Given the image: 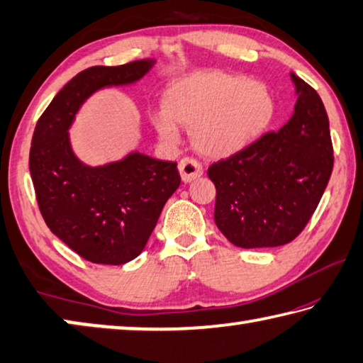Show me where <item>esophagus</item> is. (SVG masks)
<instances>
[{"label": "esophagus", "instance_id": "34e87169", "mask_svg": "<svg viewBox=\"0 0 363 363\" xmlns=\"http://www.w3.org/2000/svg\"><path fill=\"white\" fill-rule=\"evenodd\" d=\"M177 168H179V173L184 182H190L203 174V167H201L195 158H190V157L182 158L179 164H177Z\"/></svg>", "mask_w": 363, "mask_h": 363}]
</instances>
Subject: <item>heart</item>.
<instances>
[{
  "label": "heart",
  "mask_w": 363,
  "mask_h": 363,
  "mask_svg": "<svg viewBox=\"0 0 363 363\" xmlns=\"http://www.w3.org/2000/svg\"><path fill=\"white\" fill-rule=\"evenodd\" d=\"M164 108L152 113L158 138L168 145L181 140L179 125L192 128L195 149L208 157L242 150L272 120L274 99L259 82L223 72L194 73L169 86Z\"/></svg>",
  "instance_id": "obj_1"
}]
</instances>
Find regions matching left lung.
Segmentation results:
<instances>
[{
  "mask_svg": "<svg viewBox=\"0 0 363 363\" xmlns=\"http://www.w3.org/2000/svg\"><path fill=\"white\" fill-rule=\"evenodd\" d=\"M298 101L277 133L262 134L213 163L214 223L240 248H272L294 240L314 214L333 171V144L320 96L291 73Z\"/></svg>",
  "mask_w": 363,
  "mask_h": 363,
  "instance_id": "left-lung-1",
  "label": "left lung"
}]
</instances>
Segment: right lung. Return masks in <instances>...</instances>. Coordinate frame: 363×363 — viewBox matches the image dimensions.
Returning <instances> with one entry per match:
<instances>
[{"mask_svg": "<svg viewBox=\"0 0 363 363\" xmlns=\"http://www.w3.org/2000/svg\"><path fill=\"white\" fill-rule=\"evenodd\" d=\"M153 64L143 59L79 72L35 126L30 174L41 216L54 235L89 262L120 266L143 253L164 203L181 184L176 162L131 152L120 162L88 167L70 145L72 123L91 94L136 83Z\"/></svg>", "mask_w": 363, "mask_h": 363, "instance_id": "obj_1", "label": "right lung"}]
</instances>
